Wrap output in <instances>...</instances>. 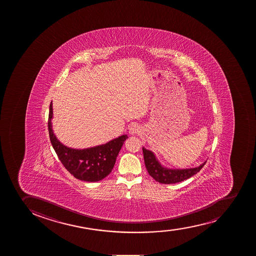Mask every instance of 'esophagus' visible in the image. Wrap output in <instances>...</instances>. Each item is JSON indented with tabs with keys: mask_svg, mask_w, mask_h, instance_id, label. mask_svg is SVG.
Returning a JSON list of instances; mask_svg holds the SVG:
<instances>
[{
	"mask_svg": "<svg viewBox=\"0 0 256 256\" xmlns=\"http://www.w3.org/2000/svg\"><path fill=\"white\" fill-rule=\"evenodd\" d=\"M128 132H130V134L132 135V136L138 134L140 132V126L138 124H132V126H130Z\"/></svg>",
	"mask_w": 256,
	"mask_h": 256,
	"instance_id": "esophagus-1",
	"label": "esophagus"
}]
</instances>
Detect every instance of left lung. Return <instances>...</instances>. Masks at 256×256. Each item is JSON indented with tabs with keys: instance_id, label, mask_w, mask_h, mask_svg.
<instances>
[{
	"instance_id": "1",
	"label": "left lung",
	"mask_w": 256,
	"mask_h": 256,
	"mask_svg": "<svg viewBox=\"0 0 256 256\" xmlns=\"http://www.w3.org/2000/svg\"><path fill=\"white\" fill-rule=\"evenodd\" d=\"M142 152H144V158L145 166L150 176L157 182L164 184H176V182H182L184 180L190 178V177L196 174L198 172H200V170L206 164L205 161L198 167L191 168H182V170L170 168L161 164V162L158 160L152 151L146 150L144 147H142Z\"/></svg>"
}]
</instances>
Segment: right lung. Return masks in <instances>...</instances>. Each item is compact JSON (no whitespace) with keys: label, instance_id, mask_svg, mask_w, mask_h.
Wrapping results in <instances>:
<instances>
[{"label":"right lung","instance_id":"add662e5","mask_svg":"<svg viewBox=\"0 0 256 256\" xmlns=\"http://www.w3.org/2000/svg\"><path fill=\"white\" fill-rule=\"evenodd\" d=\"M52 102L50 104L48 131L52 145L58 157L71 174L86 182H98L112 172L128 135H122L104 144L84 150L72 148L62 144L52 130Z\"/></svg>","mask_w":256,"mask_h":256}]
</instances>
